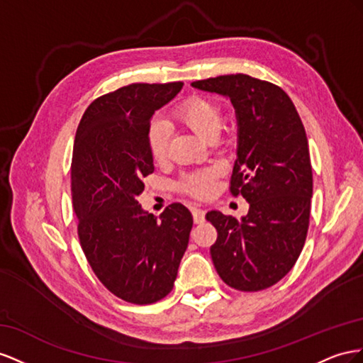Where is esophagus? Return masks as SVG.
Instances as JSON below:
<instances>
[{
	"label": "esophagus",
	"instance_id": "34e87169",
	"mask_svg": "<svg viewBox=\"0 0 363 363\" xmlns=\"http://www.w3.org/2000/svg\"><path fill=\"white\" fill-rule=\"evenodd\" d=\"M191 214H193V220L194 223H202L205 220V211L198 208V206H193L191 208Z\"/></svg>",
	"mask_w": 363,
	"mask_h": 363
}]
</instances>
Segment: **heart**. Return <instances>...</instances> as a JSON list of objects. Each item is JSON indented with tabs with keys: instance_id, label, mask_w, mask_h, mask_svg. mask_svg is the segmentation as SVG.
I'll return each instance as SVG.
<instances>
[{
	"instance_id": "b5f03b06",
	"label": "heart",
	"mask_w": 363,
	"mask_h": 363,
	"mask_svg": "<svg viewBox=\"0 0 363 363\" xmlns=\"http://www.w3.org/2000/svg\"><path fill=\"white\" fill-rule=\"evenodd\" d=\"M176 118L203 141H213L222 126V113L214 101L203 97H193L181 105L174 112ZM147 144L152 158L157 162H162L167 158L169 133L167 128L161 121H152L147 130ZM216 178L214 170L196 172L185 176L181 185L182 189L194 196H206L213 190Z\"/></svg>"
}]
</instances>
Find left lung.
Wrapping results in <instances>:
<instances>
[{
    "mask_svg": "<svg viewBox=\"0 0 363 363\" xmlns=\"http://www.w3.org/2000/svg\"><path fill=\"white\" fill-rule=\"evenodd\" d=\"M191 86L231 101L237 118L231 193L250 203L242 219L206 213L217 230L210 247L214 267L237 291H263L291 271L307 237L313 176L304 126L292 100L269 82L228 74Z\"/></svg>",
    "mask_w": 363,
    "mask_h": 363,
    "instance_id": "left-lung-1",
    "label": "left lung"
}]
</instances>
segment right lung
I'll use <instances>...</instances> for the list:
<instances>
[{"instance_id": "obj_1", "label": "right lung", "mask_w": 363, "mask_h": 363, "mask_svg": "<svg viewBox=\"0 0 363 363\" xmlns=\"http://www.w3.org/2000/svg\"><path fill=\"white\" fill-rule=\"evenodd\" d=\"M132 84L94 100L76 132L71 193L86 260L109 292L132 304L169 295L187 250L193 217L172 203L160 219L137 198L153 172L147 130L155 111L182 89Z\"/></svg>"}]
</instances>
